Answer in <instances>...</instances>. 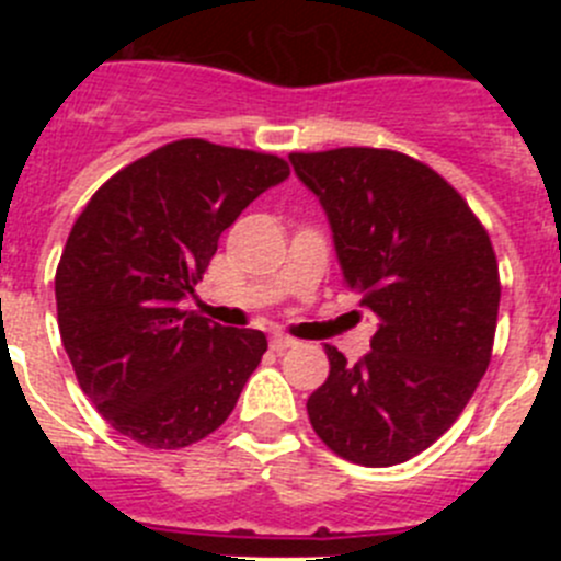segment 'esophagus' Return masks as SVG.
<instances>
[{
  "instance_id": "34e87169",
  "label": "esophagus",
  "mask_w": 561,
  "mask_h": 561,
  "mask_svg": "<svg viewBox=\"0 0 561 561\" xmlns=\"http://www.w3.org/2000/svg\"><path fill=\"white\" fill-rule=\"evenodd\" d=\"M295 345H297V340H291V336H286V334H275L270 340V348L277 351V354H284L286 348H295Z\"/></svg>"
}]
</instances>
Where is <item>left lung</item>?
I'll return each instance as SVG.
<instances>
[{"instance_id": "obj_1", "label": "left lung", "mask_w": 561, "mask_h": 561, "mask_svg": "<svg viewBox=\"0 0 561 561\" xmlns=\"http://www.w3.org/2000/svg\"><path fill=\"white\" fill-rule=\"evenodd\" d=\"M289 160L329 213L342 284L379 317L356 365L325 345L329 379L306 401L311 427L351 463H404L453 427L492 362V238L463 196L408 153L348 146Z\"/></svg>"}]
</instances>
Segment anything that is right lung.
I'll use <instances>...</instances> for the list:
<instances>
[{
	"label": "right lung",
	"instance_id": "obj_1",
	"mask_svg": "<svg viewBox=\"0 0 561 561\" xmlns=\"http://www.w3.org/2000/svg\"><path fill=\"white\" fill-rule=\"evenodd\" d=\"M284 157L187 137L108 176L69 230L56 270L58 331L83 393L117 433L151 449L207 438L266 351L264 331L182 309L219 236Z\"/></svg>",
	"mask_w": 561,
	"mask_h": 561
}]
</instances>
